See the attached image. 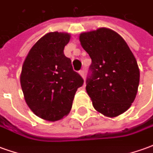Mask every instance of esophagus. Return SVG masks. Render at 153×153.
Instances as JSON below:
<instances>
[{"label": "esophagus", "mask_w": 153, "mask_h": 153, "mask_svg": "<svg viewBox=\"0 0 153 153\" xmlns=\"http://www.w3.org/2000/svg\"><path fill=\"white\" fill-rule=\"evenodd\" d=\"M79 73V74L81 75V77H82L83 79H84V76H85V73H84V71H83V70H80Z\"/></svg>", "instance_id": "esophagus-1"}]
</instances>
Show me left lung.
<instances>
[{"label":"left lung","mask_w":153,"mask_h":153,"mask_svg":"<svg viewBox=\"0 0 153 153\" xmlns=\"http://www.w3.org/2000/svg\"><path fill=\"white\" fill-rule=\"evenodd\" d=\"M79 42L92 59L86 91L94 109L111 118L121 115L138 93L140 72L134 54L120 35L107 28L82 33Z\"/></svg>","instance_id":"left-lung-1"}]
</instances>
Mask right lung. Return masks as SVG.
<instances>
[{
	"mask_svg": "<svg viewBox=\"0 0 153 153\" xmlns=\"http://www.w3.org/2000/svg\"><path fill=\"white\" fill-rule=\"evenodd\" d=\"M70 36L58 32L45 34L28 51L22 66L20 84L25 102L45 120L56 121L68 115L77 89L83 83L64 54Z\"/></svg>",
	"mask_w": 153,
	"mask_h": 153,
	"instance_id": "1",
	"label": "right lung"
}]
</instances>
